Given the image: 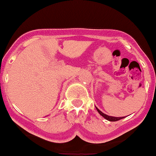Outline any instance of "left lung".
<instances>
[{"label": "left lung", "mask_w": 156, "mask_h": 156, "mask_svg": "<svg viewBox=\"0 0 156 156\" xmlns=\"http://www.w3.org/2000/svg\"><path fill=\"white\" fill-rule=\"evenodd\" d=\"M96 109H97V110H98V113H99L100 114H101V116H103V117H104V118H105L106 120H109V121H112V122L117 121V120H121V119L124 118V116H123V117H114V116H108V115H106V114H104V113H102V112H101V110H99V109L97 108V107H96Z\"/></svg>", "instance_id": "1"}]
</instances>
